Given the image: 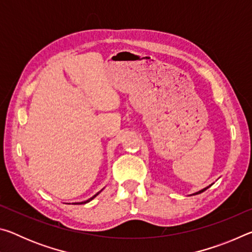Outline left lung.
<instances>
[{"label":"left lung","instance_id":"1","mask_svg":"<svg viewBox=\"0 0 252 252\" xmlns=\"http://www.w3.org/2000/svg\"><path fill=\"white\" fill-rule=\"evenodd\" d=\"M212 185H213V183H212ZM212 185H210V186H208V187H206V188H203V189L202 190H200V191H198V192H195V193H192V195H194V194H199V193H201V192H203V191H206L207 189H208V188H210Z\"/></svg>","mask_w":252,"mask_h":252}]
</instances>
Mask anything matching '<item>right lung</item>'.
Instances as JSON below:
<instances>
[{"label":"right lung","mask_w":252,"mask_h":252,"mask_svg":"<svg viewBox=\"0 0 252 252\" xmlns=\"http://www.w3.org/2000/svg\"><path fill=\"white\" fill-rule=\"evenodd\" d=\"M103 189H104V188H103ZM103 189H101L100 191H99V192H96L94 195H93V197H91L90 199H88V200H85V201H82V202H74V203H72V204H84V203H88V202H90L91 201V200H93V199H94L95 197H96V195L97 194H99V193H101V191L102 190H103Z\"/></svg>","instance_id":"obj_1"}]
</instances>
